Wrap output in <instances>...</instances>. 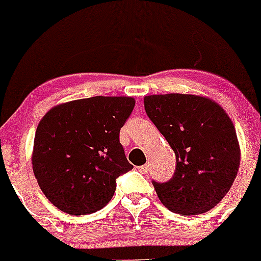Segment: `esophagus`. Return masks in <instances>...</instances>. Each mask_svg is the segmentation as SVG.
Masks as SVG:
<instances>
[{
  "label": "esophagus",
  "mask_w": 261,
  "mask_h": 261,
  "mask_svg": "<svg viewBox=\"0 0 261 261\" xmlns=\"http://www.w3.org/2000/svg\"><path fill=\"white\" fill-rule=\"evenodd\" d=\"M137 170H139L140 172H141V173H147V170H148V165L140 166V167H137Z\"/></svg>",
  "instance_id": "34e87169"
}]
</instances>
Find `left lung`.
Segmentation results:
<instances>
[{
	"instance_id": "left-lung-1",
	"label": "left lung",
	"mask_w": 261,
	"mask_h": 261,
	"mask_svg": "<svg viewBox=\"0 0 261 261\" xmlns=\"http://www.w3.org/2000/svg\"><path fill=\"white\" fill-rule=\"evenodd\" d=\"M144 105L176 154L172 178L152 182L162 204L185 216L216 207L230 190L240 165L230 117L212 99L192 94L148 95Z\"/></svg>"
}]
</instances>
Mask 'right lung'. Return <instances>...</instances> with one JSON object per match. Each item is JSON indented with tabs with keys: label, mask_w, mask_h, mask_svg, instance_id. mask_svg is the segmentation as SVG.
I'll list each match as a JSON object with an SVG mask.
<instances>
[{
	"label": "right lung",
	"mask_w": 261,
	"mask_h": 261,
	"mask_svg": "<svg viewBox=\"0 0 261 261\" xmlns=\"http://www.w3.org/2000/svg\"><path fill=\"white\" fill-rule=\"evenodd\" d=\"M134 107L130 96H93L57 105L42 117L32 167L58 210L84 216L110 202L117 177L134 167L119 140Z\"/></svg>",
	"instance_id": "obj_1"
}]
</instances>
